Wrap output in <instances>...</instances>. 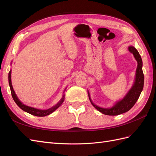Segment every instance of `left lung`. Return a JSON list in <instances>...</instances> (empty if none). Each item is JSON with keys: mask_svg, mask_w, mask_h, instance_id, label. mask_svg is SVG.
Masks as SVG:
<instances>
[{"mask_svg": "<svg viewBox=\"0 0 156 156\" xmlns=\"http://www.w3.org/2000/svg\"><path fill=\"white\" fill-rule=\"evenodd\" d=\"M128 50L130 53L133 55L135 60L137 62V68L136 69L134 83L129 90L126 94V96L122 100L116 101L112 107L110 108H103L94 104L91 100L90 93L88 90V98L92 105L98 111L104 115L116 116L128 111L135 104L140 95L141 92L143 91L144 87V74L143 72L142 58H141V56L139 55L138 51L133 46H129Z\"/></svg>", "mask_w": 156, "mask_h": 156, "instance_id": "left-lung-1", "label": "left lung"}]
</instances>
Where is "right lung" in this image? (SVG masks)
Returning <instances> with one entry per match:
<instances>
[{
	"label": "right lung",
	"instance_id": "1",
	"mask_svg": "<svg viewBox=\"0 0 156 156\" xmlns=\"http://www.w3.org/2000/svg\"><path fill=\"white\" fill-rule=\"evenodd\" d=\"M11 71L12 70H10V72H9V73H8V82H9V85H10V90H11L12 96V98L13 99L14 101L16 102V103L19 106V107H20L22 110H23L28 113H29V114H30V115H34V116L41 117V116H48V115L51 114L52 112H53L55 110L57 109V108L62 104V103L64 101V96H65L64 94H63L62 98L60 99V100L57 103H56L55 105L48 108V109H44V110L39 109V108L29 107V106H27L25 104H23V103L20 100H19V98H17V95L15 93V91H14V90L13 88L12 84V80H11ZM66 88H65L64 91L66 90Z\"/></svg>",
	"mask_w": 156,
	"mask_h": 156
}]
</instances>
